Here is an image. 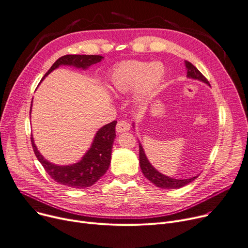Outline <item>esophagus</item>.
Returning <instances> with one entry per match:
<instances>
[{"instance_id":"1","label":"esophagus","mask_w":248,"mask_h":248,"mask_svg":"<svg viewBox=\"0 0 248 248\" xmlns=\"http://www.w3.org/2000/svg\"><path fill=\"white\" fill-rule=\"evenodd\" d=\"M129 128H130V125L125 121H120L117 124V127H115V129H117V131H118L119 134L120 133H124V131H127Z\"/></svg>"}]
</instances>
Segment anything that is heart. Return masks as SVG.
I'll return each mask as SVG.
<instances>
[{
    "instance_id": "obj_1",
    "label": "heart",
    "mask_w": 248,
    "mask_h": 248,
    "mask_svg": "<svg viewBox=\"0 0 248 248\" xmlns=\"http://www.w3.org/2000/svg\"><path fill=\"white\" fill-rule=\"evenodd\" d=\"M166 75L161 62L140 61L123 62L115 67L108 78V87L115 93H127L137 89L140 101L152 97Z\"/></svg>"
}]
</instances>
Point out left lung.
<instances>
[{
	"label": "left lung",
	"instance_id": "left-lung-1",
	"mask_svg": "<svg viewBox=\"0 0 248 248\" xmlns=\"http://www.w3.org/2000/svg\"><path fill=\"white\" fill-rule=\"evenodd\" d=\"M186 67L187 70V78L200 79V80L205 82V84H207L208 86H210L207 78L199 70H197L191 62L186 61ZM140 166L143 175L148 180H150L151 183H153L155 186H156L160 188H168V189L180 188V187H183V186L190 184L192 180H194L197 177V175H196V176H193L191 178H186V179H176V178L169 177L167 175H163L162 173L158 172L150 163V161H148L140 143Z\"/></svg>",
	"mask_w": 248,
	"mask_h": 248
}]
</instances>
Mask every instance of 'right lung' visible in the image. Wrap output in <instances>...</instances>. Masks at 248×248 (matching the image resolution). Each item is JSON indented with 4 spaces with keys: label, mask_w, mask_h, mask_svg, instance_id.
Masks as SVG:
<instances>
[{
    "label": "right lung",
    "mask_w": 248,
    "mask_h": 248,
    "mask_svg": "<svg viewBox=\"0 0 248 248\" xmlns=\"http://www.w3.org/2000/svg\"><path fill=\"white\" fill-rule=\"evenodd\" d=\"M104 59L97 55H65L58 59L54 64L44 76L42 80L55 69L62 64L74 65L76 68L85 70L90 65L101 62ZM32 103V101H31ZM30 109V111H31ZM31 114V112H30ZM115 124L117 122L113 121L102 128L98 129L93 144L88 153L78 162L70 166H57V164L48 162L39 153L38 148L34 142L32 136L31 141L32 150L42 163L45 170L58 184L73 188H85L92 186L100 179L108 170L111 156V148L113 140L115 138Z\"/></svg>",
    "instance_id": "add662e5"
}]
</instances>
